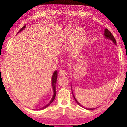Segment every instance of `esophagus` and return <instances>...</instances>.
<instances>
[{"mask_svg":"<svg viewBox=\"0 0 127 127\" xmlns=\"http://www.w3.org/2000/svg\"><path fill=\"white\" fill-rule=\"evenodd\" d=\"M59 76H65L67 75V73H66V71L64 69H61L59 72Z\"/></svg>","mask_w":127,"mask_h":127,"instance_id":"obj_1","label":"esophagus"}]
</instances>
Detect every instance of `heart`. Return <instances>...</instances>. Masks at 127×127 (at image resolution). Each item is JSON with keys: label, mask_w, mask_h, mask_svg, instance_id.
<instances>
[{"label": "heart", "mask_w": 127, "mask_h": 127, "mask_svg": "<svg viewBox=\"0 0 127 127\" xmlns=\"http://www.w3.org/2000/svg\"><path fill=\"white\" fill-rule=\"evenodd\" d=\"M75 31L74 29H71L68 32L66 36H70ZM86 40V34L85 31L82 29H78L72 36L70 42V51L72 53H76L79 50L84 44Z\"/></svg>", "instance_id": "heart-1"}]
</instances>
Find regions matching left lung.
Instances as JSON below:
<instances>
[{
    "label": "left lung",
    "instance_id": "left-lung-1",
    "mask_svg": "<svg viewBox=\"0 0 127 127\" xmlns=\"http://www.w3.org/2000/svg\"><path fill=\"white\" fill-rule=\"evenodd\" d=\"M104 36H105L104 37H105V38H107V40H110L111 41H112L114 44L115 45H117V42H116V40H115V38L114 37L113 35H112V34H111V33L109 31V30H107V29H105L104 33ZM72 94H73V96L74 100H75V101H76V102L79 105V106H81V107H83V108H85V107L83 106L82 105L79 104V103L78 102V101H77V100H76V98H75L74 95H73V91H72ZM85 109H87V110H94V109H95L96 108H91V109L90 108V109H89V108H86V107Z\"/></svg>",
    "mask_w": 127,
    "mask_h": 127
}]
</instances>
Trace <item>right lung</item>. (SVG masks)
I'll list each match as a JSON object with an SVG mask.
<instances>
[{
	"label": "right lung",
	"instance_id": "add662e5",
	"mask_svg": "<svg viewBox=\"0 0 127 127\" xmlns=\"http://www.w3.org/2000/svg\"><path fill=\"white\" fill-rule=\"evenodd\" d=\"M26 25H25L24 26H23L22 29H21L20 31H18V32L17 33V34H18L19 32H20L22 31V30H23V29H25V28L26 27ZM57 76H58V72L57 71V70H55L54 72L53 73V74L52 76V78H51V85H52V87H53V96L52 98H51V99L50 100V101L49 102L48 104L46 105L45 106H44V107H41V108L40 109H37V110H42V109H45L46 107H48V106H49L51 103L53 102V101L55 99V96H56V91H55V85H56V83H57Z\"/></svg>",
	"mask_w": 127,
	"mask_h": 127
}]
</instances>
